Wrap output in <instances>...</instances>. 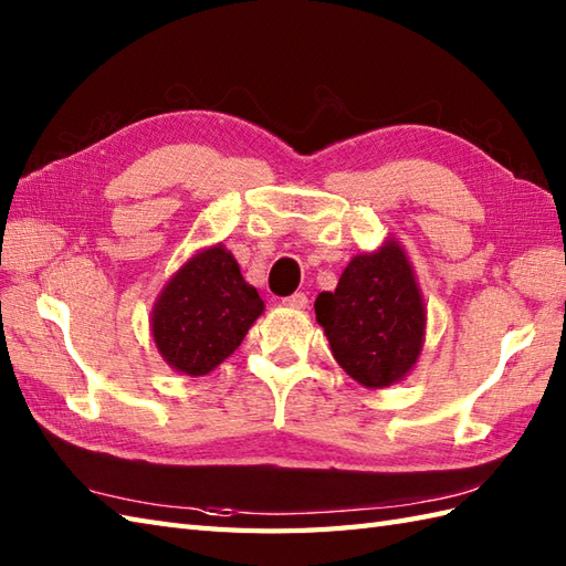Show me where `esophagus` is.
Here are the masks:
<instances>
[{
  "label": "esophagus",
  "instance_id": "esophagus-1",
  "mask_svg": "<svg viewBox=\"0 0 566 566\" xmlns=\"http://www.w3.org/2000/svg\"><path fill=\"white\" fill-rule=\"evenodd\" d=\"M284 306H290V308H306L308 306V296L304 294V292H296V294H292V296H286L284 298Z\"/></svg>",
  "mask_w": 566,
  "mask_h": 566
}]
</instances>
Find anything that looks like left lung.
I'll use <instances>...</instances> for the list:
<instances>
[{
  "instance_id": "1",
  "label": "left lung",
  "mask_w": 566,
  "mask_h": 566,
  "mask_svg": "<svg viewBox=\"0 0 566 566\" xmlns=\"http://www.w3.org/2000/svg\"><path fill=\"white\" fill-rule=\"evenodd\" d=\"M314 308L335 363L365 389H387L416 367L426 343V304L396 238L347 262L335 292H321Z\"/></svg>"
}]
</instances>
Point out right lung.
Wrapping results in <instances>:
<instances>
[{
    "label": "right lung",
    "instance_id": "1",
    "mask_svg": "<svg viewBox=\"0 0 566 566\" xmlns=\"http://www.w3.org/2000/svg\"><path fill=\"white\" fill-rule=\"evenodd\" d=\"M264 311L223 243L197 250L165 282L150 311V333L175 371L203 377L231 357Z\"/></svg>",
    "mask_w": 566,
    "mask_h": 566
}]
</instances>
